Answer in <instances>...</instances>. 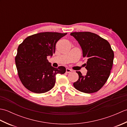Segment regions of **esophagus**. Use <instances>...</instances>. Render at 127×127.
<instances>
[{
	"label": "esophagus",
	"instance_id": "1",
	"mask_svg": "<svg viewBox=\"0 0 127 127\" xmlns=\"http://www.w3.org/2000/svg\"><path fill=\"white\" fill-rule=\"evenodd\" d=\"M71 71H72V70H71V69H70L69 68H66V72H67V73H69V72H70Z\"/></svg>",
	"mask_w": 127,
	"mask_h": 127
}]
</instances>
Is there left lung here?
<instances>
[{"mask_svg": "<svg viewBox=\"0 0 127 127\" xmlns=\"http://www.w3.org/2000/svg\"><path fill=\"white\" fill-rule=\"evenodd\" d=\"M74 36L82 48L83 58L87 59V72L82 76L76 71L79 79L73 83L77 90L86 93L96 92L102 87L110 76L114 53L109 42L98 35L89 32H73Z\"/></svg>", "mask_w": 127, "mask_h": 127, "instance_id": "left-lung-1", "label": "left lung"}]
</instances>
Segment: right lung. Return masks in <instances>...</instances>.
Instances as JSON below:
<instances>
[{
	"instance_id": "add662e5",
	"label": "right lung",
	"mask_w": 127,
	"mask_h": 127,
	"mask_svg": "<svg viewBox=\"0 0 127 127\" xmlns=\"http://www.w3.org/2000/svg\"><path fill=\"white\" fill-rule=\"evenodd\" d=\"M67 33L43 32L29 36L18 46L15 63L18 77L32 92L43 93L55 85L56 75L66 71L64 66H52L47 57L55 53L56 44Z\"/></svg>"
}]
</instances>
